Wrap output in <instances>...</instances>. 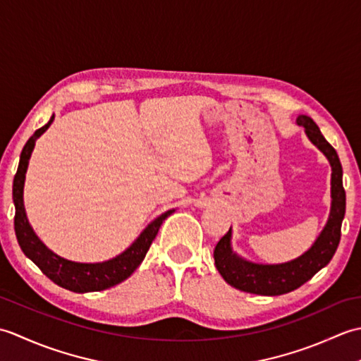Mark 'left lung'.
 I'll return each instance as SVG.
<instances>
[{
    "label": "left lung",
    "instance_id": "left-lung-1",
    "mask_svg": "<svg viewBox=\"0 0 361 361\" xmlns=\"http://www.w3.org/2000/svg\"><path fill=\"white\" fill-rule=\"evenodd\" d=\"M296 122L298 126L304 127L309 140L324 153L332 166L331 214H329L327 224L318 235V239L302 256L290 260V262L276 265L248 262V260L237 256L231 247L233 233L229 228V231L216 245L214 260H216V267L221 278L229 286L247 291V293L278 296L301 287L321 268L331 262L341 239V224L344 212H346V192L343 188V167L340 158L336 155V150L321 135L318 126L312 118L299 114Z\"/></svg>",
    "mask_w": 361,
    "mask_h": 361
}]
</instances>
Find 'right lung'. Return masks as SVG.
Here are the masks:
<instances>
[{"label": "right lung", "mask_w": 361, "mask_h": 361, "mask_svg": "<svg viewBox=\"0 0 361 361\" xmlns=\"http://www.w3.org/2000/svg\"><path fill=\"white\" fill-rule=\"evenodd\" d=\"M52 121L54 114L48 124L38 128L37 132L29 137L25 147L21 150L18 171L15 173L12 186V197L15 204V235H17V240L23 252L40 268L43 274L48 276V278L54 283H57V286L75 291V293H87V291H101L105 288H110L113 286H116V283L126 281L128 276L141 265L153 239H155L158 234L159 226L163 225V221L169 216H171L173 209L161 214L159 217H157L144 229L140 237H137L124 252H121L119 256L110 260H105V262H73V260H66L57 256L56 252H52L40 239H38L32 226L29 225L25 211V203H23V188H25V178L30 153L34 150L37 137H40L46 130H48V127L52 124Z\"/></svg>", "instance_id": "1"}]
</instances>
